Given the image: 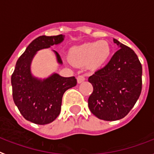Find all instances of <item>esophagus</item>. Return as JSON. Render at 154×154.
I'll return each instance as SVG.
<instances>
[{
  "label": "esophagus",
  "mask_w": 154,
  "mask_h": 154,
  "mask_svg": "<svg viewBox=\"0 0 154 154\" xmlns=\"http://www.w3.org/2000/svg\"><path fill=\"white\" fill-rule=\"evenodd\" d=\"M85 76L84 75H79L78 78H77V82H78V83H83V81L85 80Z\"/></svg>",
  "instance_id": "esophagus-1"
}]
</instances>
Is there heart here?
I'll return each mask as SVG.
<instances>
[{
  "label": "heart",
  "instance_id": "b5f03b06",
  "mask_svg": "<svg viewBox=\"0 0 154 154\" xmlns=\"http://www.w3.org/2000/svg\"><path fill=\"white\" fill-rule=\"evenodd\" d=\"M110 51V46L105 41L88 42L72 47L69 52V58L77 66L89 64L92 67H96L105 63Z\"/></svg>",
  "mask_w": 154,
  "mask_h": 154
}]
</instances>
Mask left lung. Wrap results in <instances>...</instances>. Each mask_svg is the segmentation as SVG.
<instances>
[{
	"label": "left lung",
	"instance_id": "8db88e82",
	"mask_svg": "<svg viewBox=\"0 0 154 154\" xmlns=\"http://www.w3.org/2000/svg\"><path fill=\"white\" fill-rule=\"evenodd\" d=\"M119 47L104 67L88 78L93 92L88 108L97 118L112 121L128 114L141 92L142 66L135 52L113 39Z\"/></svg>",
	"mask_w": 154,
	"mask_h": 154
}]
</instances>
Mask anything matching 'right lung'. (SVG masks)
Wrapping results in <instances>:
<instances>
[{"label":"right lung","instance_id":"add662e5","mask_svg":"<svg viewBox=\"0 0 154 154\" xmlns=\"http://www.w3.org/2000/svg\"><path fill=\"white\" fill-rule=\"evenodd\" d=\"M65 38L57 36H40L26 47L18 60L11 77L13 98L26 120L37 125L50 124L58 117L64 92L77 84L76 79L63 77L54 73L46 79H38L31 73V63L37 52L58 45ZM58 64H63L60 55L53 51Z\"/></svg>","mask_w":154,"mask_h":154}]
</instances>
